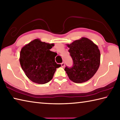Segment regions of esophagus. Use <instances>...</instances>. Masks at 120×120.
<instances>
[{
    "label": "esophagus",
    "mask_w": 120,
    "mask_h": 120,
    "mask_svg": "<svg viewBox=\"0 0 120 120\" xmlns=\"http://www.w3.org/2000/svg\"><path fill=\"white\" fill-rule=\"evenodd\" d=\"M61 67H64V66H65V64H64V62H62V63H61Z\"/></svg>",
    "instance_id": "1"
}]
</instances>
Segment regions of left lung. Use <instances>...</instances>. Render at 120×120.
Instances as JSON below:
<instances>
[{"mask_svg":"<svg viewBox=\"0 0 120 120\" xmlns=\"http://www.w3.org/2000/svg\"><path fill=\"white\" fill-rule=\"evenodd\" d=\"M67 45L73 61L72 66L64 68L69 79L78 83L88 81L100 66V52L98 46L86 38H82Z\"/></svg>","mask_w":120,"mask_h":120,"instance_id":"left-lung-1","label":"left lung"}]
</instances>
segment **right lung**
<instances>
[{
  "label": "right lung",
  "mask_w": 120,
  "mask_h": 120,
  "mask_svg": "<svg viewBox=\"0 0 120 120\" xmlns=\"http://www.w3.org/2000/svg\"><path fill=\"white\" fill-rule=\"evenodd\" d=\"M53 45L35 39L21 49L19 60L21 67L32 82L47 83L52 79L56 69L61 66L55 62L57 53L50 50Z\"/></svg>",
  "instance_id": "right-lung-1"
}]
</instances>
